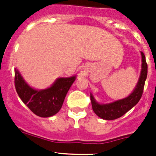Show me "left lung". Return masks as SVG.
Segmentation results:
<instances>
[{
	"instance_id": "obj_1",
	"label": "left lung",
	"mask_w": 156,
	"mask_h": 156,
	"mask_svg": "<svg viewBox=\"0 0 156 156\" xmlns=\"http://www.w3.org/2000/svg\"><path fill=\"white\" fill-rule=\"evenodd\" d=\"M141 56H142V66H141L142 69H141V73H140L138 83L133 93L130 94V95H129L127 98L116 101L115 102L110 103V104L100 105L95 101L94 97L90 94L92 108L98 116L106 120L118 119L126 113L129 109H131L133 106L138 103L140 98L142 96L144 83H145L147 74H148V65L146 62L145 56L143 52H141Z\"/></svg>"
}]
</instances>
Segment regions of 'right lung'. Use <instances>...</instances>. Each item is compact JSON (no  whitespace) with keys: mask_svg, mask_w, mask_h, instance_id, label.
<instances>
[{"mask_svg":"<svg viewBox=\"0 0 156 156\" xmlns=\"http://www.w3.org/2000/svg\"><path fill=\"white\" fill-rule=\"evenodd\" d=\"M76 76L59 78L51 87L42 90H34L23 79L15 69V87L23 103L40 117H50L61 109L66 94Z\"/></svg>","mask_w":156,"mask_h":156,"instance_id":"add662e5","label":"right lung"}]
</instances>
